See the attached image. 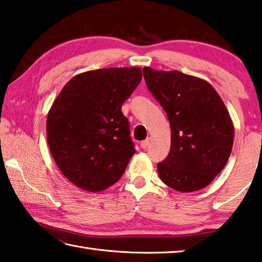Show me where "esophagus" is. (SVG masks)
Segmentation results:
<instances>
[{
	"mask_svg": "<svg viewBox=\"0 0 262 262\" xmlns=\"http://www.w3.org/2000/svg\"><path fill=\"white\" fill-rule=\"evenodd\" d=\"M140 145H141V148H142V149H145V148H147V147H148V145H149V140L147 139V140L142 141V142H141V144H140Z\"/></svg>",
	"mask_w": 262,
	"mask_h": 262,
	"instance_id": "esophagus-1",
	"label": "esophagus"
}]
</instances>
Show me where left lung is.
I'll return each instance as SVG.
<instances>
[{
    "mask_svg": "<svg viewBox=\"0 0 262 262\" xmlns=\"http://www.w3.org/2000/svg\"><path fill=\"white\" fill-rule=\"evenodd\" d=\"M143 75L171 126L170 152L157 164L159 178L178 192L205 188L231 154L234 129L229 111L205 79L150 67Z\"/></svg>",
    "mask_w": 262,
    "mask_h": 262,
    "instance_id": "obj_1",
    "label": "left lung"
}]
</instances>
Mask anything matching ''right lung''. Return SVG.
I'll use <instances>...</instances> for the list:
<instances>
[{
  "mask_svg": "<svg viewBox=\"0 0 262 262\" xmlns=\"http://www.w3.org/2000/svg\"><path fill=\"white\" fill-rule=\"evenodd\" d=\"M141 79L139 67L90 70L70 79L53 103L48 147L62 174L81 189L114 185L136 152L121 106Z\"/></svg>",
  "mask_w": 262,
  "mask_h": 262,
  "instance_id": "add662e5",
  "label": "right lung"
}]
</instances>
